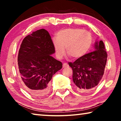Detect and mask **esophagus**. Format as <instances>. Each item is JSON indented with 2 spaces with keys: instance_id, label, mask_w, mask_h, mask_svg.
I'll list each match as a JSON object with an SVG mask.
<instances>
[{
  "instance_id": "34e87169",
  "label": "esophagus",
  "mask_w": 121,
  "mask_h": 121,
  "mask_svg": "<svg viewBox=\"0 0 121 121\" xmlns=\"http://www.w3.org/2000/svg\"><path fill=\"white\" fill-rule=\"evenodd\" d=\"M68 66H69V65H68V64H67V63H63V68H65V67H67Z\"/></svg>"
}]
</instances>
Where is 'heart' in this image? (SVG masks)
I'll use <instances>...</instances> for the list:
<instances>
[{"label": "heart", "mask_w": 121, "mask_h": 121, "mask_svg": "<svg viewBox=\"0 0 121 121\" xmlns=\"http://www.w3.org/2000/svg\"><path fill=\"white\" fill-rule=\"evenodd\" d=\"M57 58L64 56L67 53L73 59H78L86 54L91 45L92 38L87 30L79 28H68L61 30L52 39Z\"/></svg>", "instance_id": "obj_1"}]
</instances>
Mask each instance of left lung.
<instances>
[{"label": "left lung", "mask_w": 121, "mask_h": 121, "mask_svg": "<svg viewBox=\"0 0 121 121\" xmlns=\"http://www.w3.org/2000/svg\"><path fill=\"white\" fill-rule=\"evenodd\" d=\"M95 51L69 62L73 69V79L75 87L81 92L95 89L103 76L107 54L102 40L96 42Z\"/></svg>", "instance_id": "obj_1"}]
</instances>
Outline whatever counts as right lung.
Segmentation results:
<instances>
[{
	"label": "right lung",
	"instance_id": "obj_1",
	"mask_svg": "<svg viewBox=\"0 0 121 121\" xmlns=\"http://www.w3.org/2000/svg\"><path fill=\"white\" fill-rule=\"evenodd\" d=\"M55 53L48 32L42 29L23 39L17 58L22 85L34 97H41L50 89V81L62 63L51 56Z\"/></svg>",
	"mask_w": 121,
	"mask_h": 121
}]
</instances>
